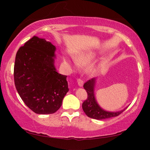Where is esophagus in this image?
Returning a JSON list of instances; mask_svg holds the SVG:
<instances>
[{"instance_id": "34e87169", "label": "esophagus", "mask_w": 150, "mask_h": 150, "mask_svg": "<svg viewBox=\"0 0 150 150\" xmlns=\"http://www.w3.org/2000/svg\"><path fill=\"white\" fill-rule=\"evenodd\" d=\"M77 84H78V85L80 86V87H82V86L83 85L84 82H83V80H82L81 78H78V79H77Z\"/></svg>"}]
</instances>
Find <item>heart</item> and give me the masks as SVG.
<instances>
[{"label": "heart", "instance_id": "1", "mask_svg": "<svg viewBox=\"0 0 150 150\" xmlns=\"http://www.w3.org/2000/svg\"><path fill=\"white\" fill-rule=\"evenodd\" d=\"M94 58V55L92 54H82L77 58V62L78 63H82V64H87L92 61ZM75 64L77 65L76 62H75Z\"/></svg>", "mask_w": 150, "mask_h": 150}]
</instances>
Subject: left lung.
<instances>
[{
  "label": "left lung",
  "mask_w": 150,
  "mask_h": 150,
  "mask_svg": "<svg viewBox=\"0 0 150 150\" xmlns=\"http://www.w3.org/2000/svg\"><path fill=\"white\" fill-rule=\"evenodd\" d=\"M95 85V78L89 80L84 84L83 87L87 93V99L82 103V109L85 114L89 118L97 120H103L119 116L124 110L118 112H108L103 110L97 104L94 97V88Z\"/></svg>",
  "instance_id": "8db88e82"
}]
</instances>
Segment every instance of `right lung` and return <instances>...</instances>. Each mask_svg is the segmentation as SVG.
Wrapping results in <instances>:
<instances>
[{
	"instance_id": "right-lung-1",
	"label": "right lung",
	"mask_w": 150,
	"mask_h": 150,
	"mask_svg": "<svg viewBox=\"0 0 150 150\" xmlns=\"http://www.w3.org/2000/svg\"><path fill=\"white\" fill-rule=\"evenodd\" d=\"M55 51L51 42L33 37L15 57V87L24 103L38 114L57 111L69 91L67 76L58 73L54 66Z\"/></svg>"
}]
</instances>
